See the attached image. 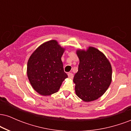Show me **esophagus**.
Masks as SVG:
<instances>
[{
    "instance_id": "obj_1",
    "label": "esophagus",
    "mask_w": 131,
    "mask_h": 131,
    "mask_svg": "<svg viewBox=\"0 0 131 131\" xmlns=\"http://www.w3.org/2000/svg\"><path fill=\"white\" fill-rule=\"evenodd\" d=\"M68 78H70V79H73V74H72L71 73H68Z\"/></svg>"
}]
</instances>
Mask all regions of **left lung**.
I'll list each match as a JSON object with an SVG mask.
<instances>
[{"label":"left lung","mask_w":131,"mask_h":131,"mask_svg":"<svg viewBox=\"0 0 131 131\" xmlns=\"http://www.w3.org/2000/svg\"><path fill=\"white\" fill-rule=\"evenodd\" d=\"M79 64L74 75L75 92L79 98L89 102L103 95L112 80V68L106 56L94 47L76 50Z\"/></svg>","instance_id":"8db88e82"}]
</instances>
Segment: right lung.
<instances>
[{
    "instance_id": "1",
    "label": "right lung",
    "mask_w": 131,
    "mask_h": 131,
    "mask_svg": "<svg viewBox=\"0 0 131 131\" xmlns=\"http://www.w3.org/2000/svg\"><path fill=\"white\" fill-rule=\"evenodd\" d=\"M64 50L56 40H51L39 46L30 56L27 76L32 88L41 95L57 92L68 78L61 59Z\"/></svg>"
}]
</instances>
